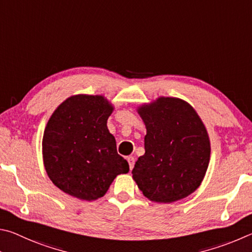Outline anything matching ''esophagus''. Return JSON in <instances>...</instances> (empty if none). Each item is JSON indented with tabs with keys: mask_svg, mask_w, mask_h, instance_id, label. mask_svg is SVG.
Returning <instances> with one entry per match:
<instances>
[{
	"mask_svg": "<svg viewBox=\"0 0 252 252\" xmlns=\"http://www.w3.org/2000/svg\"><path fill=\"white\" fill-rule=\"evenodd\" d=\"M127 161H128V165H129V169L131 170L134 168V165H135V158L134 157H127Z\"/></svg>",
	"mask_w": 252,
	"mask_h": 252,
	"instance_id": "obj_1",
	"label": "esophagus"
}]
</instances>
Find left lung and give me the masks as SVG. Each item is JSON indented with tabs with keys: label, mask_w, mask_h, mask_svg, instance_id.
<instances>
[{
	"label": "left lung",
	"mask_w": 252,
	"mask_h": 252,
	"mask_svg": "<svg viewBox=\"0 0 252 252\" xmlns=\"http://www.w3.org/2000/svg\"><path fill=\"white\" fill-rule=\"evenodd\" d=\"M146 125L145 154L131 174L144 196L174 202L200 186L210 159V142L196 110L183 99L160 97L138 108Z\"/></svg>",
	"instance_id": "left-lung-1"
}]
</instances>
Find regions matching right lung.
I'll use <instances>...</instances> for the list:
<instances>
[{
  "label": "right lung",
  "instance_id": "obj_1",
  "mask_svg": "<svg viewBox=\"0 0 252 252\" xmlns=\"http://www.w3.org/2000/svg\"><path fill=\"white\" fill-rule=\"evenodd\" d=\"M113 106L103 96L75 95L63 101L43 136V159L48 177L62 191L82 200L103 197L129 165L118 155L107 129Z\"/></svg>",
  "mask_w": 252,
  "mask_h": 252
}]
</instances>
